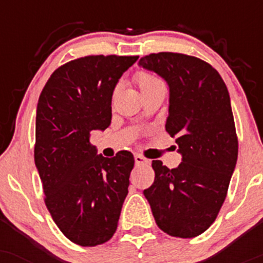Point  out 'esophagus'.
I'll use <instances>...</instances> for the list:
<instances>
[{
	"label": "esophagus",
	"instance_id": "34e87169",
	"mask_svg": "<svg viewBox=\"0 0 263 263\" xmlns=\"http://www.w3.org/2000/svg\"><path fill=\"white\" fill-rule=\"evenodd\" d=\"M135 163H136L137 165H148V164H150V160L144 158L142 155H140V154H136V155H135Z\"/></svg>",
	"mask_w": 263,
	"mask_h": 263
}]
</instances>
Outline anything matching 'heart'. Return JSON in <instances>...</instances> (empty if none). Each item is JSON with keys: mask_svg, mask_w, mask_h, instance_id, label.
<instances>
[{"mask_svg": "<svg viewBox=\"0 0 263 263\" xmlns=\"http://www.w3.org/2000/svg\"><path fill=\"white\" fill-rule=\"evenodd\" d=\"M135 79H136L137 85H139L141 90L147 89V87L153 86L154 84L160 81L158 78H155V76L151 75V73L145 72V71H140V72H137L136 76H135Z\"/></svg>", "mask_w": 263, "mask_h": 263, "instance_id": "b5f03b06", "label": "heart"}]
</instances>
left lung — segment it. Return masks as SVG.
Wrapping results in <instances>:
<instances>
[{
  "label": "left lung",
  "mask_w": 263,
  "mask_h": 263,
  "mask_svg": "<svg viewBox=\"0 0 263 263\" xmlns=\"http://www.w3.org/2000/svg\"><path fill=\"white\" fill-rule=\"evenodd\" d=\"M139 65L168 84L165 129L176 137L182 155L173 169L153 160L155 179L144 195L164 233L197 237L216 219L237 164L238 139L227 85L213 66L182 53H151Z\"/></svg>",
  "instance_id": "1"
}]
</instances>
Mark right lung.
I'll return each mask as SVG.
<instances>
[{
    "instance_id": "1",
    "label": "right lung",
    "mask_w": 263,
    "mask_h": 263,
    "mask_svg": "<svg viewBox=\"0 0 263 263\" xmlns=\"http://www.w3.org/2000/svg\"><path fill=\"white\" fill-rule=\"evenodd\" d=\"M137 55H86L50 75L36 107L34 160L53 221L76 245L108 242L117 230L135 159L104 158L90 132L112 119V95Z\"/></svg>"
}]
</instances>
